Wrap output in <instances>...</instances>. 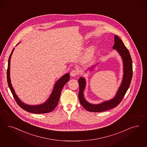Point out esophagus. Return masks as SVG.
Segmentation results:
<instances>
[{
  "label": "esophagus",
  "instance_id": "obj_1",
  "mask_svg": "<svg viewBox=\"0 0 147 147\" xmlns=\"http://www.w3.org/2000/svg\"><path fill=\"white\" fill-rule=\"evenodd\" d=\"M79 74V72L76 69H73L72 71H71V76H78Z\"/></svg>",
  "mask_w": 147,
  "mask_h": 147
}]
</instances>
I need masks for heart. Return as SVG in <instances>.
<instances>
[{
	"label": "heart",
	"mask_w": 147,
	"mask_h": 147,
	"mask_svg": "<svg viewBox=\"0 0 147 147\" xmlns=\"http://www.w3.org/2000/svg\"><path fill=\"white\" fill-rule=\"evenodd\" d=\"M94 53V48L92 47V48H89L87 51L86 53L85 54V55L83 57V61L85 63H88L91 61L93 59V57Z\"/></svg>",
	"instance_id": "heart-1"
}]
</instances>
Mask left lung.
I'll return each mask as SVG.
<instances>
[{"label": "left lung", "instance_id": "obj_1", "mask_svg": "<svg viewBox=\"0 0 147 147\" xmlns=\"http://www.w3.org/2000/svg\"><path fill=\"white\" fill-rule=\"evenodd\" d=\"M113 49H116L122 57L124 66V76L121 85L114 98L97 105H93L88 102L85 99L83 92L85 87L86 81L84 78H80L79 80V99L81 105L88 111L100 112L110 110L116 107L121 102L130 85L132 77V62L130 53L125 46L121 39L115 35V43Z\"/></svg>", "mask_w": 147, "mask_h": 147}]
</instances>
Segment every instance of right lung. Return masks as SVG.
I'll use <instances>...</instances> for the list:
<instances>
[{
    "label": "right lung",
    "mask_w": 147,
    "mask_h": 147,
    "mask_svg": "<svg viewBox=\"0 0 147 147\" xmlns=\"http://www.w3.org/2000/svg\"><path fill=\"white\" fill-rule=\"evenodd\" d=\"M13 50L14 49H13V50L12 51L8 60V66H7V81L9 87L10 89L11 92L13 95V98H15L16 101L22 109H23V110H26V111L32 113L40 114V113H49L50 112L52 111L58 104L62 88L69 80V78H70L69 74L67 73L65 75H64L56 82L54 90L52 92V93L51 94V96L49 98L48 100L46 101V102H45L43 104H41L40 105H36V106H31V105H28L25 104L24 103L20 101V99L18 98V96H17L15 91L12 86V85L11 84L10 78V59Z\"/></svg>",
    "instance_id": "1"
}]
</instances>
